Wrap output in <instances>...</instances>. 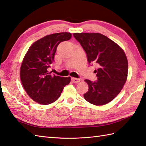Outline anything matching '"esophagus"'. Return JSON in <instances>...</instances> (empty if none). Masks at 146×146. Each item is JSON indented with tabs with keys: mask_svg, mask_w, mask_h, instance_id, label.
<instances>
[{
	"mask_svg": "<svg viewBox=\"0 0 146 146\" xmlns=\"http://www.w3.org/2000/svg\"><path fill=\"white\" fill-rule=\"evenodd\" d=\"M71 80H72V81L74 83H78L79 82L81 81V79L75 78V77H72V78H71Z\"/></svg>",
	"mask_w": 146,
	"mask_h": 146,
	"instance_id": "esophagus-1",
	"label": "esophagus"
}]
</instances>
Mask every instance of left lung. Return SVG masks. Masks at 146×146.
<instances>
[{"label": "left lung", "mask_w": 146, "mask_h": 146, "mask_svg": "<svg viewBox=\"0 0 146 146\" xmlns=\"http://www.w3.org/2000/svg\"><path fill=\"white\" fill-rule=\"evenodd\" d=\"M87 54L89 64L96 63L97 81L86 79L89 90L84 99L93 105H104L120 93L125 83L128 61L123 50L106 36L98 33H74Z\"/></svg>", "instance_id": "obj_1"}]
</instances>
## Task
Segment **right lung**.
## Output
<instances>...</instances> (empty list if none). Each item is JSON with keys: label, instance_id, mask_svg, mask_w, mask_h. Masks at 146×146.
I'll return each instance as SVG.
<instances>
[{"label": "right lung", "instance_id": "1", "mask_svg": "<svg viewBox=\"0 0 146 146\" xmlns=\"http://www.w3.org/2000/svg\"><path fill=\"white\" fill-rule=\"evenodd\" d=\"M70 33L46 35L29 47L20 69V77L28 96L41 105H49L57 100L70 77L50 74L48 69L54 60L57 46L70 39Z\"/></svg>", "mask_w": 146, "mask_h": 146}]
</instances>
